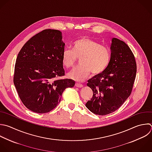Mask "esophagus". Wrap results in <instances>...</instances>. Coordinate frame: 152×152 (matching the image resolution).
I'll return each instance as SVG.
<instances>
[{
	"label": "esophagus",
	"mask_w": 152,
	"mask_h": 152,
	"mask_svg": "<svg viewBox=\"0 0 152 152\" xmlns=\"http://www.w3.org/2000/svg\"><path fill=\"white\" fill-rule=\"evenodd\" d=\"M75 86L77 87H78V88H82L83 87V85L81 84H80V83H76Z\"/></svg>",
	"instance_id": "1"
}]
</instances>
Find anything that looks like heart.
<instances>
[{
    "label": "heart",
    "instance_id": "b5f03b06",
    "mask_svg": "<svg viewBox=\"0 0 152 152\" xmlns=\"http://www.w3.org/2000/svg\"><path fill=\"white\" fill-rule=\"evenodd\" d=\"M77 58H80V65L71 71L69 78L83 81L90 75H98L107 67L110 59V51L106 46L87 37L81 38L72 45V50L65 49L62 55V62L67 68L72 67Z\"/></svg>",
    "mask_w": 152,
    "mask_h": 152
}]
</instances>
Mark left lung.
Wrapping results in <instances>:
<instances>
[{"label": "left lung", "mask_w": 152, "mask_h": 152, "mask_svg": "<svg viewBox=\"0 0 152 152\" xmlns=\"http://www.w3.org/2000/svg\"><path fill=\"white\" fill-rule=\"evenodd\" d=\"M110 59L107 68L88 80L93 97L86 106L92 113L105 115L121 107L130 96L136 76L134 56L123 41L112 38Z\"/></svg>", "instance_id": "left-lung-1"}]
</instances>
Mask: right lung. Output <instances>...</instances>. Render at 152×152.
I'll list each match as a JSON object with an SVG mask.
<instances>
[{
  "label": "right lung",
  "instance_id": "1",
  "mask_svg": "<svg viewBox=\"0 0 152 152\" xmlns=\"http://www.w3.org/2000/svg\"><path fill=\"white\" fill-rule=\"evenodd\" d=\"M62 32L47 29L31 37L20 51L15 65L14 83L23 104L30 110L45 113L60 102L62 93L73 87L71 79L56 80L65 74Z\"/></svg>",
  "mask_w": 152,
  "mask_h": 152
}]
</instances>
